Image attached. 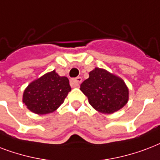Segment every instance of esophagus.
<instances>
[{"mask_svg": "<svg viewBox=\"0 0 160 160\" xmlns=\"http://www.w3.org/2000/svg\"><path fill=\"white\" fill-rule=\"evenodd\" d=\"M82 81V78L81 77H78L76 78L71 79V81H70V84H71V86L72 88H76V87L79 86V83Z\"/></svg>", "mask_w": 160, "mask_h": 160, "instance_id": "esophagus-1", "label": "esophagus"}]
</instances>
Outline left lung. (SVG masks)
<instances>
[{
	"label": "left lung",
	"mask_w": 160,
	"mask_h": 160,
	"mask_svg": "<svg viewBox=\"0 0 160 160\" xmlns=\"http://www.w3.org/2000/svg\"><path fill=\"white\" fill-rule=\"evenodd\" d=\"M80 89L88 97L89 103L103 113L116 112L128 100V89L124 82L98 68L89 72V78L82 82Z\"/></svg>",
	"instance_id": "1"
}]
</instances>
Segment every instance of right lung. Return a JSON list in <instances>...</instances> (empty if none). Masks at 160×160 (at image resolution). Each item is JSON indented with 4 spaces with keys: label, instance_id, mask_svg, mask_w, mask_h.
Wrapping results in <instances>:
<instances>
[{
    "label": "right lung",
    "instance_id": "right-lung-1",
    "mask_svg": "<svg viewBox=\"0 0 160 160\" xmlns=\"http://www.w3.org/2000/svg\"><path fill=\"white\" fill-rule=\"evenodd\" d=\"M70 91L68 78L52 71L28 85L23 93V102L32 112L47 114L55 111Z\"/></svg>",
    "mask_w": 160,
    "mask_h": 160
}]
</instances>
